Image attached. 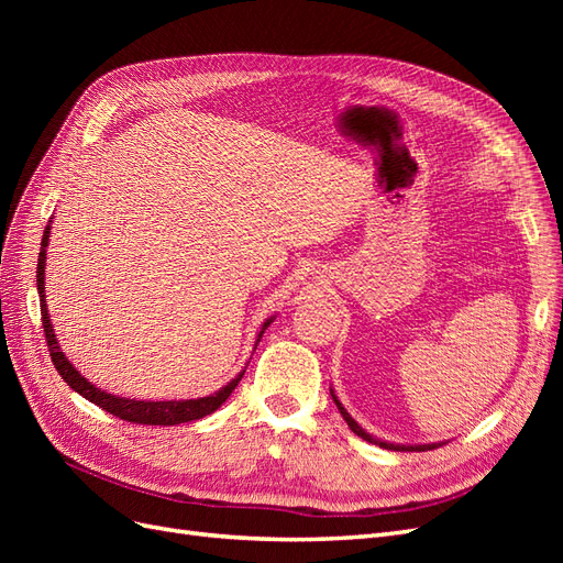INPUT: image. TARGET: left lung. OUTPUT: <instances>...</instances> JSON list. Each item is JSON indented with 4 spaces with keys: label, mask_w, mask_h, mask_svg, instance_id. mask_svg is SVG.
<instances>
[{
    "label": "left lung",
    "mask_w": 563,
    "mask_h": 563,
    "mask_svg": "<svg viewBox=\"0 0 563 563\" xmlns=\"http://www.w3.org/2000/svg\"><path fill=\"white\" fill-rule=\"evenodd\" d=\"M331 397H333V401H335V406H338V411H340V416L345 418V422L350 424V430L356 434V437H362V439H366L368 444H376V446H383V449H389V451H430V449H437L434 444H424V446H399V444H387V441H378V439H373L371 434H366L360 424H356L354 420H352V416L345 411L343 408V404H340L338 399H335V395L331 391Z\"/></svg>",
    "instance_id": "left-lung-1"
}]
</instances>
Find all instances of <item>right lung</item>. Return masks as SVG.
<instances>
[{"label": "right lung", "instance_id": "obj_1", "mask_svg": "<svg viewBox=\"0 0 563 563\" xmlns=\"http://www.w3.org/2000/svg\"><path fill=\"white\" fill-rule=\"evenodd\" d=\"M48 230H51V225H46L44 236H42V251H40V263H37V288H40V310H42V327H44V335H46V347L51 354V362H54L56 371L60 373V378L75 391H79L84 399H89L91 404L103 408V411L117 416L119 420L135 422V424H180V422L199 420L203 416L213 413L216 408L232 395V389L240 385L244 373H240V376H236L232 383H228L223 389H218L211 397L187 399V401H135V399L114 397V395H108V391H103V389H98L96 385H91L87 378H84L70 362H67V356L58 347V340L54 335V327H51L46 300H44V265H46ZM269 321L272 319L265 321L263 329L269 327ZM261 335H263V331H261ZM261 335H258V340H261Z\"/></svg>", "mask_w": 563, "mask_h": 563}]
</instances>
